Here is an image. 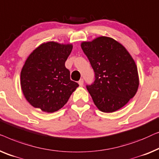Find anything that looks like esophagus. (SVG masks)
Here are the masks:
<instances>
[{"label":"esophagus","mask_w":159,"mask_h":159,"mask_svg":"<svg viewBox=\"0 0 159 159\" xmlns=\"http://www.w3.org/2000/svg\"><path fill=\"white\" fill-rule=\"evenodd\" d=\"M79 84L80 86H84V80L83 79H80L79 81Z\"/></svg>","instance_id":"obj_1"}]
</instances>
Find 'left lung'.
I'll use <instances>...</instances> for the list:
<instances>
[{"label":"left lung","mask_w":159,"mask_h":159,"mask_svg":"<svg viewBox=\"0 0 159 159\" xmlns=\"http://www.w3.org/2000/svg\"><path fill=\"white\" fill-rule=\"evenodd\" d=\"M81 48L95 73V80L86 89L96 106L107 113L122 108L135 95L139 86L133 57L124 46L107 37L82 42Z\"/></svg>","instance_id":"left-lung-1"}]
</instances>
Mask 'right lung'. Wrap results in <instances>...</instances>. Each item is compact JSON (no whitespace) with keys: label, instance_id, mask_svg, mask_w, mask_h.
Wrapping results in <instances>:
<instances>
[{"label":"right lung","instance_id":"obj_1","mask_svg":"<svg viewBox=\"0 0 159 159\" xmlns=\"http://www.w3.org/2000/svg\"><path fill=\"white\" fill-rule=\"evenodd\" d=\"M73 49L70 44L48 42L30 55L21 72V86L28 102L48 113L61 109L79 87L65 66Z\"/></svg>","mask_w":159,"mask_h":159}]
</instances>
